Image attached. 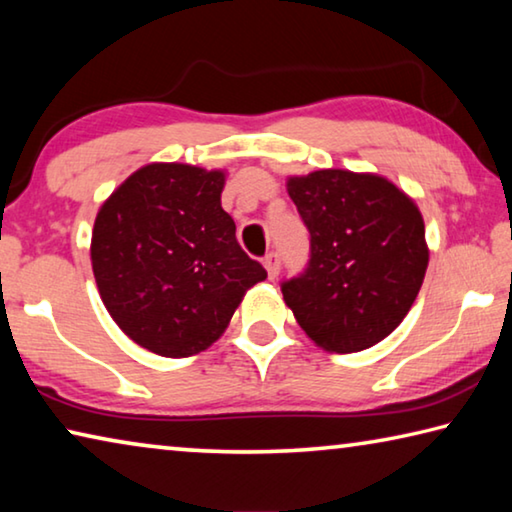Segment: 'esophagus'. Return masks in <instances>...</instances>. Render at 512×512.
<instances>
[{
    "mask_svg": "<svg viewBox=\"0 0 512 512\" xmlns=\"http://www.w3.org/2000/svg\"><path fill=\"white\" fill-rule=\"evenodd\" d=\"M264 266H266V271H268V277H271V280H275V277L280 275V255L268 253L266 259H264Z\"/></svg>",
    "mask_w": 512,
    "mask_h": 512,
    "instance_id": "esophagus-1",
    "label": "esophagus"
}]
</instances>
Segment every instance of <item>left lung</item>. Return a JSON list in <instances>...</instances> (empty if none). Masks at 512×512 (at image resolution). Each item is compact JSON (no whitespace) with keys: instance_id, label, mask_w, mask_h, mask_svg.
Masks as SVG:
<instances>
[{"instance_id":"left-lung-1","label":"left lung","mask_w":512,"mask_h":512,"mask_svg":"<svg viewBox=\"0 0 512 512\" xmlns=\"http://www.w3.org/2000/svg\"><path fill=\"white\" fill-rule=\"evenodd\" d=\"M287 192L311 235L307 271L282 284L298 325L327 352H361L409 314L429 264L413 198L370 171L289 176Z\"/></svg>"}]
</instances>
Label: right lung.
Instances as JSON below:
<instances>
[{
    "label": "right lung",
    "instance_id": "obj_1",
    "mask_svg": "<svg viewBox=\"0 0 512 512\" xmlns=\"http://www.w3.org/2000/svg\"><path fill=\"white\" fill-rule=\"evenodd\" d=\"M223 169L151 162L99 207L92 271L108 314L160 357H192L221 339L246 291L266 280L221 207Z\"/></svg>",
    "mask_w": 512,
    "mask_h": 512
}]
</instances>
